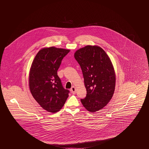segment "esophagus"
I'll return each mask as SVG.
<instances>
[{"instance_id":"1","label":"esophagus","mask_w":149,"mask_h":149,"mask_svg":"<svg viewBox=\"0 0 149 149\" xmlns=\"http://www.w3.org/2000/svg\"><path fill=\"white\" fill-rule=\"evenodd\" d=\"M70 91H71V93H72V94H75V93H76V89H75V87L74 86L71 87Z\"/></svg>"}]
</instances>
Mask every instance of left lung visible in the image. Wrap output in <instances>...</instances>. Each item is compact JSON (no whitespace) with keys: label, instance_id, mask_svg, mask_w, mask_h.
I'll list each match as a JSON object with an SVG mask.
<instances>
[{"label":"left lung","instance_id":"left-lung-1","mask_svg":"<svg viewBox=\"0 0 149 149\" xmlns=\"http://www.w3.org/2000/svg\"><path fill=\"white\" fill-rule=\"evenodd\" d=\"M74 57L80 66L84 79L86 95L81 99L91 112L102 109L113 95L116 76L109 57L101 47L86 46L77 50Z\"/></svg>","mask_w":149,"mask_h":149}]
</instances>
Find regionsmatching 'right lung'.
<instances>
[{
    "mask_svg": "<svg viewBox=\"0 0 149 149\" xmlns=\"http://www.w3.org/2000/svg\"><path fill=\"white\" fill-rule=\"evenodd\" d=\"M69 51L55 47L44 48L38 51L31 65L30 91L40 106L49 112L59 111L69 97L70 92L63 87L57 71Z\"/></svg>",
    "mask_w": 149,
    "mask_h": 149,
    "instance_id": "right-lung-1",
    "label": "right lung"
}]
</instances>
